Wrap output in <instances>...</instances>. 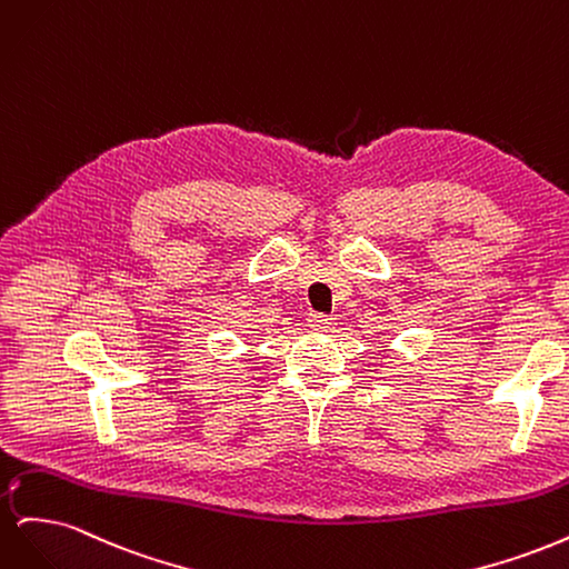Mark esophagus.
I'll list each match as a JSON object with an SVG mask.
<instances>
[{
	"label": "esophagus",
	"instance_id": "esophagus-1",
	"mask_svg": "<svg viewBox=\"0 0 569 569\" xmlns=\"http://www.w3.org/2000/svg\"><path fill=\"white\" fill-rule=\"evenodd\" d=\"M335 322L337 320L332 316H325V313H311V316H308V327H313V330H332Z\"/></svg>",
	"mask_w": 569,
	"mask_h": 569
}]
</instances>
